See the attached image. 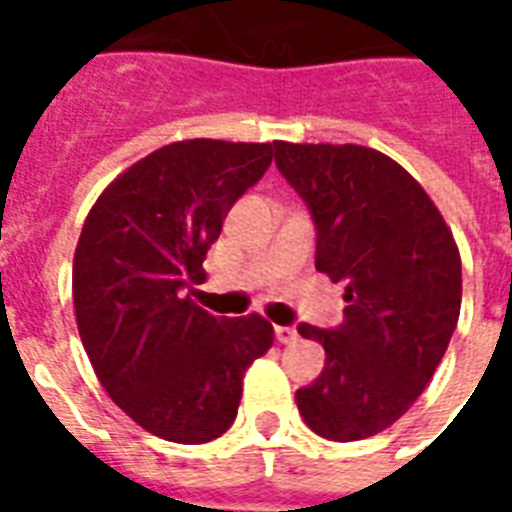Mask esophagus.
Masks as SVG:
<instances>
[{"label": "esophagus", "mask_w": 512, "mask_h": 512, "mask_svg": "<svg viewBox=\"0 0 512 512\" xmlns=\"http://www.w3.org/2000/svg\"><path fill=\"white\" fill-rule=\"evenodd\" d=\"M274 334H277V340L282 345L296 343V337H299V332H296V326H277V329H274Z\"/></svg>", "instance_id": "esophagus-1"}]
</instances>
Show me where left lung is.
Listing matches in <instances>:
<instances>
[{"label": "left lung", "mask_w": 512, "mask_h": 512, "mask_svg": "<svg viewBox=\"0 0 512 512\" xmlns=\"http://www.w3.org/2000/svg\"><path fill=\"white\" fill-rule=\"evenodd\" d=\"M274 161L312 213L315 268L348 301L337 329L299 323L326 367L296 406L323 439L376 436L414 406L450 345L458 246L425 189L373 147L274 142Z\"/></svg>", "instance_id": "obj_1"}]
</instances>
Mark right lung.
I'll return each mask as SVG.
<instances>
[{"label":"right lung","instance_id":"1","mask_svg":"<svg viewBox=\"0 0 512 512\" xmlns=\"http://www.w3.org/2000/svg\"><path fill=\"white\" fill-rule=\"evenodd\" d=\"M271 153V142H172L112 180L84 219L73 255L84 351L109 397L153 436L219 439L246 367L274 345L266 318H216L183 296L205 279L224 216Z\"/></svg>","mask_w":512,"mask_h":512}]
</instances>
